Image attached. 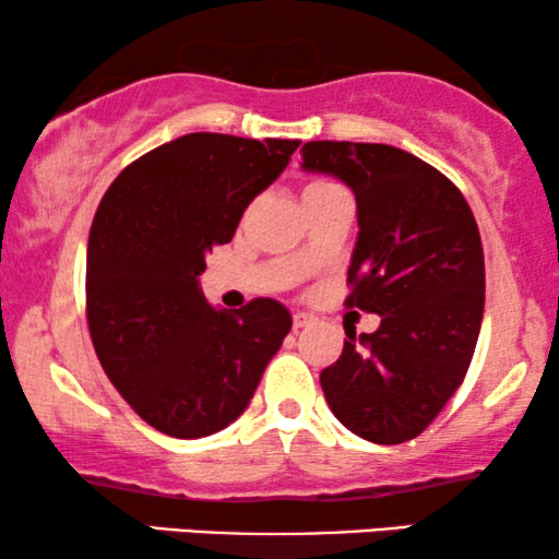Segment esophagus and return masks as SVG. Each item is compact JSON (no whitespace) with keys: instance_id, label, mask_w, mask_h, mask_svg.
Returning a JSON list of instances; mask_svg holds the SVG:
<instances>
[{"instance_id":"esophagus-1","label":"esophagus","mask_w":559,"mask_h":559,"mask_svg":"<svg viewBox=\"0 0 559 559\" xmlns=\"http://www.w3.org/2000/svg\"><path fill=\"white\" fill-rule=\"evenodd\" d=\"M312 323V318L308 316V312H295L293 316V331H302V328H308Z\"/></svg>"}]
</instances>
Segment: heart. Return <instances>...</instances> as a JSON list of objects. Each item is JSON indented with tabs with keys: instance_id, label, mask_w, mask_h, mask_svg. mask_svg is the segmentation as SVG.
<instances>
[{
	"instance_id": "obj_1",
	"label": "heart",
	"mask_w": 559,
	"mask_h": 559,
	"mask_svg": "<svg viewBox=\"0 0 559 559\" xmlns=\"http://www.w3.org/2000/svg\"><path fill=\"white\" fill-rule=\"evenodd\" d=\"M338 188H341L338 182H333L328 178H310V180H305V186H302V198L325 193V190H338Z\"/></svg>"
}]
</instances>
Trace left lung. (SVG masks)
Here are the masks:
<instances>
[{"label": "left lung", "mask_w": 559, "mask_h": 559, "mask_svg": "<svg viewBox=\"0 0 559 559\" xmlns=\"http://www.w3.org/2000/svg\"><path fill=\"white\" fill-rule=\"evenodd\" d=\"M302 167L338 175L358 205L346 308L381 316L346 328L338 361L320 371L333 415L358 438H417L468 373L484 320L486 264L471 205L425 159L371 142H308Z\"/></svg>", "instance_id": "obj_1"}]
</instances>
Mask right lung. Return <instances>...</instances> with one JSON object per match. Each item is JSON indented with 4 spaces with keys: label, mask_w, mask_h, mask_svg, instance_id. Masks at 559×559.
I'll use <instances>...</instances> for the list:
<instances>
[{
    "label": "right lung",
    "mask_w": 559,
    "mask_h": 559,
    "mask_svg": "<svg viewBox=\"0 0 559 559\" xmlns=\"http://www.w3.org/2000/svg\"><path fill=\"white\" fill-rule=\"evenodd\" d=\"M297 147L186 134L127 165L98 203L86 254L91 341L129 407L170 438L234 423L293 328L270 297L213 310L198 274Z\"/></svg>",
    "instance_id": "right-lung-1"
}]
</instances>
